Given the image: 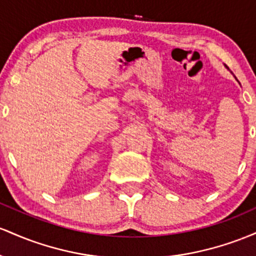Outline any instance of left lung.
<instances>
[{
  "label": "left lung",
  "mask_w": 256,
  "mask_h": 256,
  "mask_svg": "<svg viewBox=\"0 0 256 256\" xmlns=\"http://www.w3.org/2000/svg\"><path fill=\"white\" fill-rule=\"evenodd\" d=\"M234 78H236V77H234Z\"/></svg>",
  "instance_id": "1"
}]
</instances>
